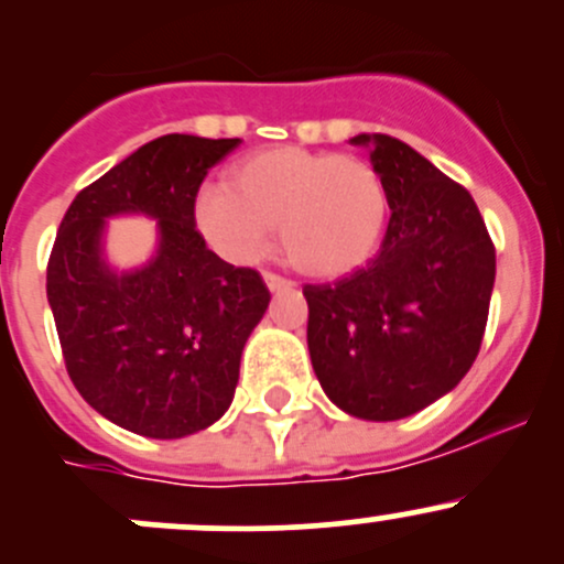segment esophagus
<instances>
[{"mask_svg": "<svg viewBox=\"0 0 564 564\" xmlns=\"http://www.w3.org/2000/svg\"><path fill=\"white\" fill-rule=\"evenodd\" d=\"M264 283L270 292H286V289L294 286V281H286V278L275 275V272H264Z\"/></svg>", "mask_w": 564, "mask_h": 564, "instance_id": "34e87169", "label": "esophagus"}]
</instances>
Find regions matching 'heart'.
<instances>
[{
    "label": "heart",
    "instance_id": "obj_1",
    "mask_svg": "<svg viewBox=\"0 0 564 564\" xmlns=\"http://www.w3.org/2000/svg\"><path fill=\"white\" fill-rule=\"evenodd\" d=\"M388 187L360 155L267 147L226 169L224 187L196 196V224L231 261H253L278 229L283 259L311 278H340L377 253Z\"/></svg>",
    "mask_w": 564,
    "mask_h": 564
}]
</instances>
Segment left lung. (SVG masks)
I'll return each mask as SVG.
<instances>
[{
    "instance_id": "obj_1",
    "label": "left lung",
    "mask_w": 564,
    "mask_h": 564,
    "mask_svg": "<svg viewBox=\"0 0 564 564\" xmlns=\"http://www.w3.org/2000/svg\"><path fill=\"white\" fill-rule=\"evenodd\" d=\"M371 150L388 187L379 253L338 283L303 289L308 351L329 401L362 420H401L451 392L475 362L497 250L475 198L403 141Z\"/></svg>"
}]
</instances>
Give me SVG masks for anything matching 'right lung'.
<instances>
[{"mask_svg": "<svg viewBox=\"0 0 564 564\" xmlns=\"http://www.w3.org/2000/svg\"><path fill=\"white\" fill-rule=\"evenodd\" d=\"M240 139L169 133L84 187L51 248L45 292L62 357L84 401L152 440H180L229 409L248 335L270 292L250 267L215 256L196 229L204 176ZM159 218L162 246L119 276L99 256L105 218Z\"/></svg>", "mask_w": 564, "mask_h": 564, "instance_id": "1", "label": "right lung"}]
</instances>
